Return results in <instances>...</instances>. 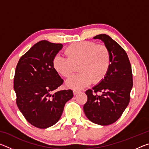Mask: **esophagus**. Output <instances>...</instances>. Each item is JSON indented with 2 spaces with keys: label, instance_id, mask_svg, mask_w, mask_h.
Returning <instances> with one entry per match:
<instances>
[{
  "label": "esophagus",
  "instance_id": "1",
  "mask_svg": "<svg viewBox=\"0 0 149 149\" xmlns=\"http://www.w3.org/2000/svg\"><path fill=\"white\" fill-rule=\"evenodd\" d=\"M73 93H74V95H77L78 94V93H79V91H77V90H74V91H73Z\"/></svg>",
  "mask_w": 149,
  "mask_h": 149
}]
</instances>
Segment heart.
Instances as JSON below:
<instances>
[{
  "label": "heart",
  "instance_id": "b5f03b06",
  "mask_svg": "<svg viewBox=\"0 0 149 149\" xmlns=\"http://www.w3.org/2000/svg\"><path fill=\"white\" fill-rule=\"evenodd\" d=\"M66 57L56 54L52 60V66L58 74L68 77L78 65L79 73L65 82L68 87L83 89L93 81L97 84L104 79L111 64L109 50L105 45L81 41L70 45L65 50Z\"/></svg>",
  "mask_w": 149,
  "mask_h": 149
}]
</instances>
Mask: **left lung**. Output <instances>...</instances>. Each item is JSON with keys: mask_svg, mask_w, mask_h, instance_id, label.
<instances>
[{"mask_svg": "<svg viewBox=\"0 0 149 149\" xmlns=\"http://www.w3.org/2000/svg\"><path fill=\"white\" fill-rule=\"evenodd\" d=\"M109 50L111 64L104 79L85 93L87 101L84 111L91 122L100 125H108L119 119L127 108L133 87L132 71L130 60L120 45L106 34L98 35ZM100 92V95L92 92Z\"/></svg>", "mask_w": 149, "mask_h": 149, "instance_id": "8db88e82", "label": "left lung"}]
</instances>
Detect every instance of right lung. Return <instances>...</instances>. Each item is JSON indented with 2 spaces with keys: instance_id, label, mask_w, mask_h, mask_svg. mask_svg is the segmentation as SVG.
I'll use <instances>...</instances> for the list:
<instances>
[{
  "instance_id": "1",
  "label": "right lung",
  "mask_w": 149,
  "mask_h": 149,
  "mask_svg": "<svg viewBox=\"0 0 149 149\" xmlns=\"http://www.w3.org/2000/svg\"><path fill=\"white\" fill-rule=\"evenodd\" d=\"M62 44L47 41L34 45L17 63L14 79L16 103L27 122L46 129L58 122L65 104L74 96L72 90L55 91L63 79L52 66Z\"/></svg>"
}]
</instances>
